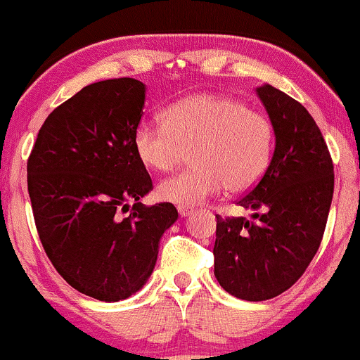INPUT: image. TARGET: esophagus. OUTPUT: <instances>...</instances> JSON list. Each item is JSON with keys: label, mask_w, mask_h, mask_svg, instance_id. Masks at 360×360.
Here are the masks:
<instances>
[{"label": "esophagus", "mask_w": 360, "mask_h": 360, "mask_svg": "<svg viewBox=\"0 0 360 360\" xmlns=\"http://www.w3.org/2000/svg\"><path fill=\"white\" fill-rule=\"evenodd\" d=\"M176 210H179V214L181 216V218H185V216L192 214V207H188V206H179V207H176Z\"/></svg>", "instance_id": "34e87169"}]
</instances>
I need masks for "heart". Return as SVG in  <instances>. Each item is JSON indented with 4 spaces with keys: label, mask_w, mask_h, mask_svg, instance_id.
Masks as SVG:
<instances>
[{
    "label": "heart",
    "mask_w": 360,
    "mask_h": 360,
    "mask_svg": "<svg viewBox=\"0 0 360 360\" xmlns=\"http://www.w3.org/2000/svg\"><path fill=\"white\" fill-rule=\"evenodd\" d=\"M161 122L137 125L132 142L137 160L154 172L175 168L192 150L194 168L158 185L168 202L195 206L225 188L250 191L271 161V122L230 96H187L169 104Z\"/></svg>",
    "instance_id": "obj_1"
}]
</instances>
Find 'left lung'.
Instances as JSON below:
<instances>
[{
  "mask_svg": "<svg viewBox=\"0 0 360 360\" xmlns=\"http://www.w3.org/2000/svg\"><path fill=\"white\" fill-rule=\"evenodd\" d=\"M257 96L274 130L268 169L238 206L254 221L216 216L214 276L233 297L273 299L302 276L319 249L333 199L330 150L309 111L264 84Z\"/></svg>",
  "mask_w": 360,
  "mask_h": 360,
  "instance_id": "obj_1",
  "label": "left lung"
}]
</instances>
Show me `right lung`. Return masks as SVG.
I'll use <instances>...</instances> for the list:
<instances>
[{"label":"right lung","instance_id":"obj_1","mask_svg":"<svg viewBox=\"0 0 360 360\" xmlns=\"http://www.w3.org/2000/svg\"><path fill=\"white\" fill-rule=\"evenodd\" d=\"M144 101L146 86L129 77L86 86L46 118L27 161L49 261L68 285L103 302L144 287L160 238L179 218L173 204L141 202L153 191L132 142Z\"/></svg>","mask_w":360,"mask_h":360}]
</instances>
